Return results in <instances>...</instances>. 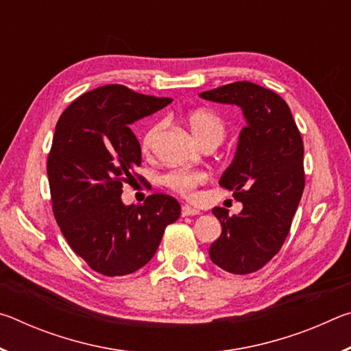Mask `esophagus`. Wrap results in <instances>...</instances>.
Instances as JSON below:
<instances>
[{
    "mask_svg": "<svg viewBox=\"0 0 351 351\" xmlns=\"http://www.w3.org/2000/svg\"><path fill=\"white\" fill-rule=\"evenodd\" d=\"M199 210L195 209V207H190L187 204L182 206V217H193V215H199Z\"/></svg>",
    "mask_w": 351,
    "mask_h": 351,
    "instance_id": "obj_1",
    "label": "esophagus"
}]
</instances>
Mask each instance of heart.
Instances as JSON below:
<instances>
[{"mask_svg": "<svg viewBox=\"0 0 351 351\" xmlns=\"http://www.w3.org/2000/svg\"><path fill=\"white\" fill-rule=\"evenodd\" d=\"M187 125L192 132L193 138L199 144L206 141H218L221 142L226 136V122L218 112L212 110H197L190 112L187 117ZM164 123L158 122L147 130L144 138H142V152L150 153L154 147L159 133L162 132ZM206 181V176L195 170H171L164 175L162 184L169 189L181 195H192L193 190Z\"/></svg>", "mask_w": 351, "mask_h": 351, "instance_id": "b5f03b06", "label": "heart"}]
</instances>
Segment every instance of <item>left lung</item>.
I'll list each match as a JSON object with an SVG mask.
<instances>
[{"label": "left lung", "instance_id": "obj_1", "mask_svg": "<svg viewBox=\"0 0 351 351\" xmlns=\"http://www.w3.org/2000/svg\"><path fill=\"white\" fill-rule=\"evenodd\" d=\"M199 97L240 106L246 119L232 162L219 186L243 204L239 215L223 207L212 213L221 235L210 245V260L232 274H251L280 251L305 187L304 142L288 104L252 82H234Z\"/></svg>", "mask_w": 351, "mask_h": 351}]
</instances>
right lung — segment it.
Instances as JSON below:
<instances>
[{"label": "right lung", "mask_w": 351, "mask_h": 351, "mask_svg": "<svg viewBox=\"0 0 351 351\" xmlns=\"http://www.w3.org/2000/svg\"><path fill=\"white\" fill-rule=\"evenodd\" d=\"M171 102L106 85L62 112L47 156L52 210L73 251L99 274L127 276L153 258L164 230L181 215L164 193L142 206L122 203V184L134 180L141 145L132 123Z\"/></svg>", "instance_id": "add662e5"}]
</instances>
